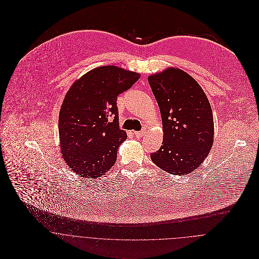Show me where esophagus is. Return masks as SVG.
Listing matches in <instances>:
<instances>
[{"label":"esophagus","mask_w":259,"mask_h":259,"mask_svg":"<svg viewBox=\"0 0 259 259\" xmlns=\"http://www.w3.org/2000/svg\"><path fill=\"white\" fill-rule=\"evenodd\" d=\"M134 135H135L138 139H141V138L144 136V132H143V131H141V132H135Z\"/></svg>","instance_id":"esophagus-1"}]
</instances>
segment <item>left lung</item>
Listing matches in <instances>:
<instances>
[{
    "label": "left lung",
    "mask_w": 259,
    "mask_h": 259,
    "mask_svg": "<svg viewBox=\"0 0 259 259\" xmlns=\"http://www.w3.org/2000/svg\"><path fill=\"white\" fill-rule=\"evenodd\" d=\"M163 128L160 148L150 153L158 167L184 176L196 169L213 144V115L197 81L184 71L168 68L148 77Z\"/></svg>",
    "instance_id": "obj_1"
}]
</instances>
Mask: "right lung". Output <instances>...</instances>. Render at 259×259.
Returning a JSON list of instances; mask_svg holds the SVG:
<instances>
[{"label":"right lung","instance_id":"obj_1","mask_svg":"<svg viewBox=\"0 0 259 259\" xmlns=\"http://www.w3.org/2000/svg\"><path fill=\"white\" fill-rule=\"evenodd\" d=\"M140 74L115 66L100 67L77 79L67 93L59 114L61 151L74 172L99 179L114 164L126 140L119 128L117 96Z\"/></svg>","mask_w":259,"mask_h":259}]
</instances>
